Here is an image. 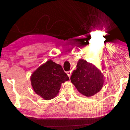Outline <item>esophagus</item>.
Returning <instances> with one entry per match:
<instances>
[{
	"label": "esophagus",
	"mask_w": 130,
	"mask_h": 130,
	"mask_svg": "<svg viewBox=\"0 0 130 130\" xmlns=\"http://www.w3.org/2000/svg\"><path fill=\"white\" fill-rule=\"evenodd\" d=\"M67 74H68V76H69V77H70V75H71L72 72H71V71H68V72H67Z\"/></svg>",
	"instance_id": "34e87169"
}]
</instances>
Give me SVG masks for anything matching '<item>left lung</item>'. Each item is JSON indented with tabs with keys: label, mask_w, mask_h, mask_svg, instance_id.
I'll list each match as a JSON object with an SVG mask.
<instances>
[{
	"label": "left lung",
	"mask_w": 130,
	"mask_h": 130,
	"mask_svg": "<svg viewBox=\"0 0 130 130\" xmlns=\"http://www.w3.org/2000/svg\"><path fill=\"white\" fill-rule=\"evenodd\" d=\"M76 68L70 77V80L80 93L90 97L102 89L104 77L95 66L80 59Z\"/></svg>",
	"instance_id": "1"
}]
</instances>
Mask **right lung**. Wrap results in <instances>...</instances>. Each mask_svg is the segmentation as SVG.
I'll return each mask as SVG.
<instances>
[{
  "label": "right lung",
  "instance_id": "add662e5",
  "mask_svg": "<svg viewBox=\"0 0 130 130\" xmlns=\"http://www.w3.org/2000/svg\"><path fill=\"white\" fill-rule=\"evenodd\" d=\"M69 80L62 67L52 60L40 66L30 77L34 92L45 100L54 98L61 86V84Z\"/></svg>",
  "mask_w": 130,
  "mask_h": 130
}]
</instances>
